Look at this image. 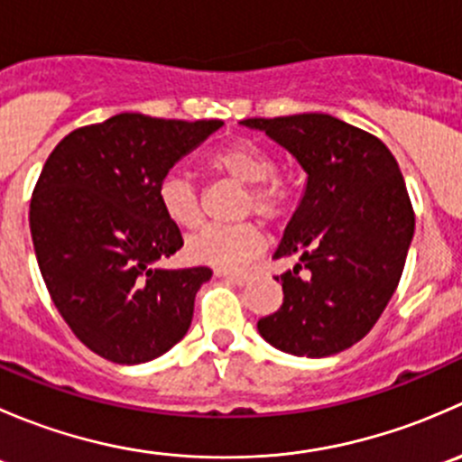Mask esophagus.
<instances>
[{
	"mask_svg": "<svg viewBox=\"0 0 462 462\" xmlns=\"http://www.w3.org/2000/svg\"><path fill=\"white\" fill-rule=\"evenodd\" d=\"M217 277L226 279V282L236 283V286H245L248 283V274L245 273H226V270H217Z\"/></svg>",
	"mask_w": 462,
	"mask_h": 462,
	"instance_id": "34e87169",
	"label": "esophagus"
}]
</instances>
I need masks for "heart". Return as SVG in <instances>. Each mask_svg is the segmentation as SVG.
Returning <instances> with one entry per match:
<instances>
[{"mask_svg": "<svg viewBox=\"0 0 462 462\" xmlns=\"http://www.w3.org/2000/svg\"><path fill=\"white\" fill-rule=\"evenodd\" d=\"M209 170L248 185L245 212H254L265 221H274L288 208V189L277 179V161L263 144L239 138L212 149L205 158ZM158 205L174 226L194 227L201 221L199 188L179 171H170L158 183ZM263 235L254 223L239 226H205L185 241L189 261L218 270H236L263 250Z\"/></svg>", "mask_w": 462, "mask_h": 462, "instance_id": "obj_1", "label": "heart"}]
</instances>
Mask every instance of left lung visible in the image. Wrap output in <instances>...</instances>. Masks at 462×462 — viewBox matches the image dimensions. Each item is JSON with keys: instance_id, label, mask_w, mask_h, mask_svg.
Listing matches in <instances>:
<instances>
[{"instance_id": "left-lung-1", "label": "left lung", "mask_w": 462, "mask_h": 462, "mask_svg": "<svg viewBox=\"0 0 462 462\" xmlns=\"http://www.w3.org/2000/svg\"><path fill=\"white\" fill-rule=\"evenodd\" d=\"M241 125L292 153L304 197L274 259L283 304L257 328L291 356L326 357L360 342L386 309L413 239L411 201L398 161L380 138L328 114L248 118Z\"/></svg>"}]
</instances>
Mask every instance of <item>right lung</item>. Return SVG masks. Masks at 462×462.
<instances>
[{"label":"right lung","instance_id":"right-lung-1","mask_svg":"<svg viewBox=\"0 0 462 462\" xmlns=\"http://www.w3.org/2000/svg\"><path fill=\"white\" fill-rule=\"evenodd\" d=\"M221 120L118 114L64 136L31 199V236L49 295L76 337L116 365H141L185 337L212 270H165L183 245L158 205L171 167Z\"/></svg>","mask_w":462,"mask_h":462}]
</instances>
